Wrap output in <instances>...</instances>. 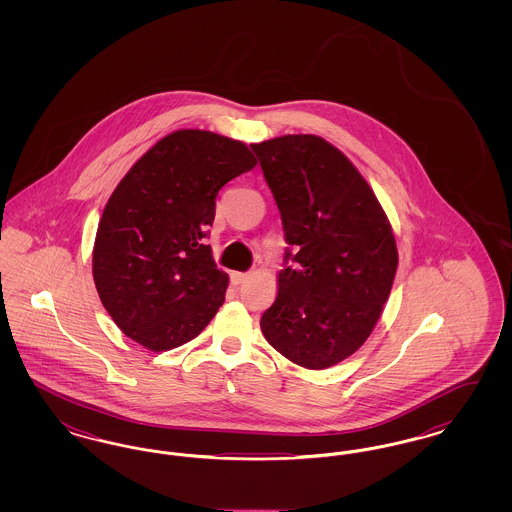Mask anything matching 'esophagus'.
<instances>
[{"label": "esophagus", "instance_id": "esophagus-1", "mask_svg": "<svg viewBox=\"0 0 512 512\" xmlns=\"http://www.w3.org/2000/svg\"><path fill=\"white\" fill-rule=\"evenodd\" d=\"M249 276H251L249 272H232V282L234 284H244Z\"/></svg>", "mask_w": 512, "mask_h": 512}]
</instances>
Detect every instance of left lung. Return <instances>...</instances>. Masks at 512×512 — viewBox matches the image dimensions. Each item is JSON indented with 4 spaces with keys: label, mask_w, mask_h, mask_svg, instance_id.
Returning <instances> with one entry per match:
<instances>
[{
    "label": "left lung",
    "mask_w": 512,
    "mask_h": 512,
    "mask_svg": "<svg viewBox=\"0 0 512 512\" xmlns=\"http://www.w3.org/2000/svg\"><path fill=\"white\" fill-rule=\"evenodd\" d=\"M251 149L288 244L261 330L295 365L328 368L365 343L390 297V222L365 178L326 140L297 134Z\"/></svg>",
    "instance_id": "8db88e82"
}]
</instances>
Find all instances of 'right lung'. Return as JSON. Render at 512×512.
Instances as JSON below:
<instances>
[{
    "mask_svg": "<svg viewBox=\"0 0 512 512\" xmlns=\"http://www.w3.org/2000/svg\"><path fill=\"white\" fill-rule=\"evenodd\" d=\"M253 167L242 142L178 130L126 172L99 220L94 282L128 338L169 351L217 315L228 276L205 245L207 228L220 188Z\"/></svg>",
    "mask_w": 512,
    "mask_h": 512,
    "instance_id": "add662e5",
    "label": "right lung"
}]
</instances>
